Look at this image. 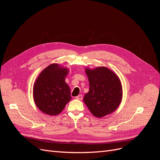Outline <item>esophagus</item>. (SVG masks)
<instances>
[{"label":"esophagus","instance_id":"34e87169","mask_svg":"<svg viewBox=\"0 0 160 160\" xmlns=\"http://www.w3.org/2000/svg\"><path fill=\"white\" fill-rule=\"evenodd\" d=\"M76 98H77V99H78V100H82V98H83V96H82V95H78V96L76 97Z\"/></svg>","mask_w":160,"mask_h":160}]
</instances>
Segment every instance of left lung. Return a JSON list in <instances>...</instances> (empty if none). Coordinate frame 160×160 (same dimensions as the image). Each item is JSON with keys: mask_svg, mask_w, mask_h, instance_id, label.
I'll use <instances>...</instances> for the list:
<instances>
[{"mask_svg": "<svg viewBox=\"0 0 160 160\" xmlns=\"http://www.w3.org/2000/svg\"><path fill=\"white\" fill-rule=\"evenodd\" d=\"M89 90L83 102L95 117L101 118L111 114L119 106L122 97L121 81L117 75L105 67L86 69Z\"/></svg>", "mask_w": 160, "mask_h": 160, "instance_id": "obj_1", "label": "left lung"}]
</instances>
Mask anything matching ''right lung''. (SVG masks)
Instances as JSON below:
<instances>
[{
    "mask_svg": "<svg viewBox=\"0 0 160 160\" xmlns=\"http://www.w3.org/2000/svg\"><path fill=\"white\" fill-rule=\"evenodd\" d=\"M68 72L66 67L53 63L38 76L33 86V96L42 112L49 115H58L70 101L71 90L65 81Z\"/></svg>",
    "mask_w": 160,
    "mask_h": 160,
    "instance_id": "add662e5",
    "label": "right lung"
}]
</instances>
